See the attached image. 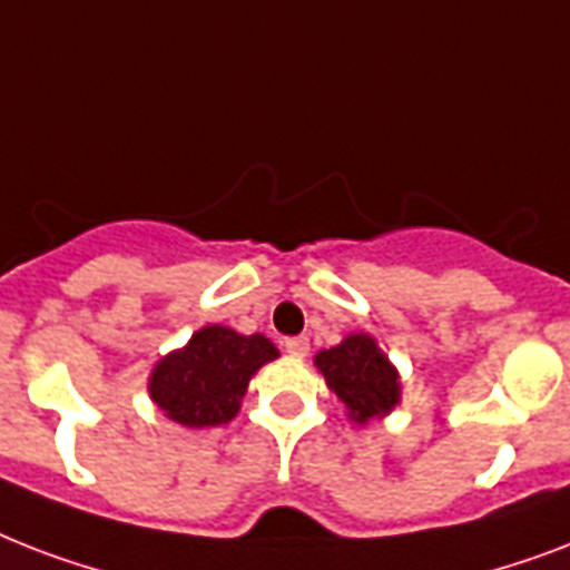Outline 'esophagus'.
Wrapping results in <instances>:
<instances>
[{
    "label": "esophagus",
    "mask_w": 570,
    "mask_h": 570,
    "mask_svg": "<svg viewBox=\"0 0 570 570\" xmlns=\"http://www.w3.org/2000/svg\"><path fill=\"white\" fill-rule=\"evenodd\" d=\"M284 348L293 357H304L307 352H311V340H307V337H289V340H284Z\"/></svg>",
    "instance_id": "esophagus-1"
}]
</instances>
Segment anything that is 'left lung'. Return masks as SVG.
Segmentation results:
<instances>
[{
	"label": "left lung",
	"mask_w": 570,
	"mask_h": 570,
	"mask_svg": "<svg viewBox=\"0 0 570 570\" xmlns=\"http://www.w3.org/2000/svg\"><path fill=\"white\" fill-rule=\"evenodd\" d=\"M313 364L328 381L331 393L348 407L355 423L390 414L399 402V373L370 334H348L340 346L322 348Z\"/></svg>",
	"instance_id": "obj_1"
}]
</instances>
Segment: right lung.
Wrapping results in <instances>:
<instances>
[{"label": "right lung", "instance_id": "right-lung-1", "mask_svg": "<svg viewBox=\"0 0 570 570\" xmlns=\"http://www.w3.org/2000/svg\"><path fill=\"white\" fill-rule=\"evenodd\" d=\"M275 357V343L263 334L245 337L224 325H206L154 366L147 387L174 423L189 429L222 425L239 414L250 375Z\"/></svg>", "mask_w": 570, "mask_h": 570}]
</instances>
